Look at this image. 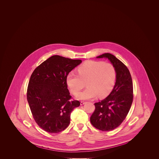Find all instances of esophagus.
Listing matches in <instances>:
<instances>
[{"label":"esophagus","mask_w":159,"mask_h":159,"mask_svg":"<svg viewBox=\"0 0 159 159\" xmlns=\"http://www.w3.org/2000/svg\"><path fill=\"white\" fill-rule=\"evenodd\" d=\"M84 104H86V102H84V101H81L80 102V105H83Z\"/></svg>","instance_id":"esophagus-1"}]
</instances>
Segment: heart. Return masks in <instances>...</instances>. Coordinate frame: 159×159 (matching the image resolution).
Segmentation results:
<instances>
[{
	"label": "heart",
	"mask_w": 159,
	"mask_h": 159,
	"mask_svg": "<svg viewBox=\"0 0 159 159\" xmlns=\"http://www.w3.org/2000/svg\"><path fill=\"white\" fill-rule=\"evenodd\" d=\"M78 75L69 73L66 82L71 92L77 94L84 86L88 87L77 95L79 99H90L99 96L104 98L113 88L116 72L113 66L108 62L97 61H86L77 68Z\"/></svg>",
	"instance_id": "1"
}]
</instances>
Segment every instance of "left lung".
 <instances>
[{
  "label": "left lung",
  "mask_w": 159,
  "mask_h": 159,
  "mask_svg": "<svg viewBox=\"0 0 159 159\" xmlns=\"http://www.w3.org/2000/svg\"><path fill=\"white\" fill-rule=\"evenodd\" d=\"M97 58L110 60L116 70V80L110 95L95 103L90 120L95 128L110 131L120 126L128 114L134 98L133 83L128 68L114 55L106 53Z\"/></svg>",
  "instance_id": "obj_1"
}]
</instances>
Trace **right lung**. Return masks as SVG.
Listing matches in <instances>:
<instances>
[{"label":"right lung","instance_id":"add662e5","mask_svg":"<svg viewBox=\"0 0 159 159\" xmlns=\"http://www.w3.org/2000/svg\"><path fill=\"white\" fill-rule=\"evenodd\" d=\"M82 62L53 55L31 74L27 99L34 120L46 132L57 134L67 128L71 111L80 106L79 101L70 100L66 77Z\"/></svg>","mask_w":159,"mask_h":159}]
</instances>
